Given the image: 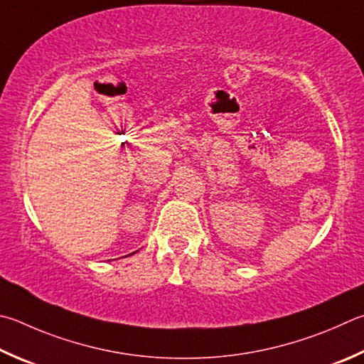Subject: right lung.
<instances>
[{"label": "right lung", "instance_id": "right-lung-1", "mask_svg": "<svg viewBox=\"0 0 364 364\" xmlns=\"http://www.w3.org/2000/svg\"><path fill=\"white\" fill-rule=\"evenodd\" d=\"M132 255H134V253H132Z\"/></svg>", "mask_w": 364, "mask_h": 364}]
</instances>
